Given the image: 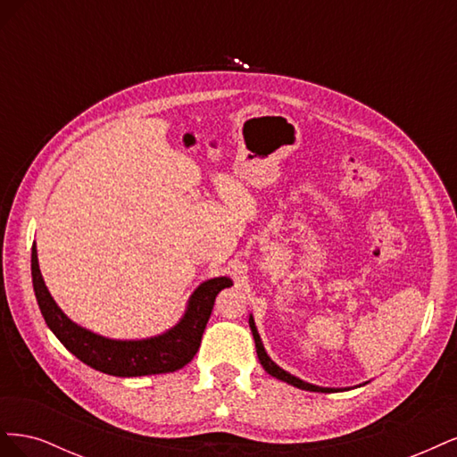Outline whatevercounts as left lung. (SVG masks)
Returning a JSON list of instances; mask_svg holds the SVG:
<instances>
[{"label": "left lung", "mask_w": 457, "mask_h": 457, "mask_svg": "<svg viewBox=\"0 0 457 457\" xmlns=\"http://www.w3.org/2000/svg\"><path fill=\"white\" fill-rule=\"evenodd\" d=\"M250 328H252V334H253V339H255V349H257L259 362H261L262 368H265V371L270 373L272 378L282 379V381H286V383H289V385H294V386H297V389H303V391H314V393H334V391H336V389H326V386L311 385V383H307V381H303V379L292 376V373L284 371L280 366H276V364L270 361V356L265 353V347H262L261 337H259V334H257V328H255V322H253L252 316H250Z\"/></svg>", "instance_id": "obj_1"}]
</instances>
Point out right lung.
<instances>
[{
	"instance_id": "obj_1",
	"label": "right lung",
	"mask_w": 457,
	"mask_h": 457,
	"mask_svg": "<svg viewBox=\"0 0 457 457\" xmlns=\"http://www.w3.org/2000/svg\"><path fill=\"white\" fill-rule=\"evenodd\" d=\"M32 284L46 324L64 347L84 364L116 378L152 376V373H168L187 366L200 349V341L213 311L217 294L223 287L232 286L227 276L207 280L192 294L187 312L175 328L158 337L116 341L96 336L74 324L57 307L41 278L36 244L32 245Z\"/></svg>"
}]
</instances>
